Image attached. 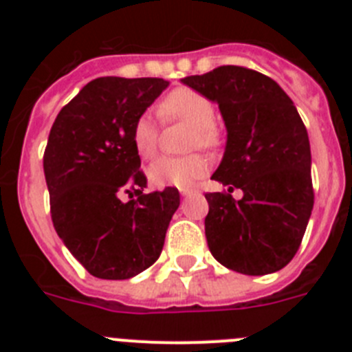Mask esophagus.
Instances as JSON below:
<instances>
[{"instance_id":"obj_1","label":"esophagus","mask_w":352,"mask_h":352,"mask_svg":"<svg viewBox=\"0 0 352 352\" xmlns=\"http://www.w3.org/2000/svg\"><path fill=\"white\" fill-rule=\"evenodd\" d=\"M179 194H182L183 197H188V195L199 194V190H195V188H182V190H179Z\"/></svg>"}]
</instances>
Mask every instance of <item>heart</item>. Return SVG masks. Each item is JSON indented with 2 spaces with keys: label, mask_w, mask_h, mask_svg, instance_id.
<instances>
[{
  "label": "heart",
  "mask_w": 352,
  "mask_h": 352,
  "mask_svg": "<svg viewBox=\"0 0 352 352\" xmlns=\"http://www.w3.org/2000/svg\"><path fill=\"white\" fill-rule=\"evenodd\" d=\"M158 116L164 121H186L192 125L190 148H219L222 135L214 125L213 102L197 89L176 88L158 104ZM132 142L138 155L151 160L158 149V125L149 114H141L132 126ZM208 173V160L203 155L162 157L149 167V179L158 186H190Z\"/></svg>",
  "instance_id": "1"
}]
</instances>
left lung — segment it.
Here are the masks:
<instances>
[{
  "instance_id": "left-lung-1",
  "label": "left lung",
  "mask_w": 352,
  "mask_h": 352,
  "mask_svg": "<svg viewBox=\"0 0 352 352\" xmlns=\"http://www.w3.org/2000/svg\"><path fill=\"white\" fill-rule=\"evenodd\" d=\"M219 104L227 126L211 178L204 232L213 257L232 272L268 275L291 263L314 208L309 133L292 100L268 76L226 65L182 79ZM234 188L244 190L236 201Z\"/></svg>"
}]
</instances>
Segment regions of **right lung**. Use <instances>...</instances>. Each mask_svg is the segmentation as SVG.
Returning a JSON list of instances; mask_svg holds the SVG:
<instances>
[{
  "label": "right lung",
  "instance_id": "add662e5",
  "mask_svg": "<svg viewBox=\"0 0 352 352\" xmlns=\"http://www.w3.org/2000/svg\"><path fill=\"white\" fill-rule=\"evenodd\" d=\"M158 77H98L52 123L43 173L54 229L86 272L125 280L160 256L179 192L148 186L132 126L167 88ZM127 199H124V195Z\"/></svg>",
  "mask_w": 352,
  "mask_h": 352
}]
</instances>
